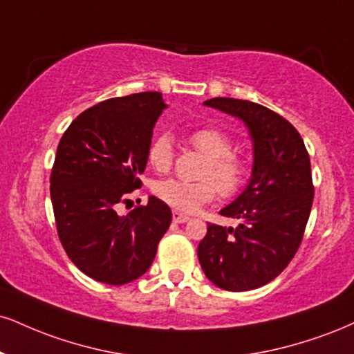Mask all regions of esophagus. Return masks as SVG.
Here are the masks:
<instances>
[{"label": "esophagus", "instance_id": "obj_1", "mask_svg": "<svg viewBox=\"0 0 354 354\" xmlns=\"http://www.w3.org/2000/svg\"><path fill=\"white\" fill-rule=\"evenodd\" d=\"M173 221H174V223H178V224H183V223H186V221H189V218L186 214H183V212L174 211L173 212Z\"/></svg>", "mask_w": 354, "mask_h": 354}]
</instances>
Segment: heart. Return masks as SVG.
Listing matches in <instances>:
<instances>
[{
    "mask_svg": "<svg viewBox=\"0 0 354 354\" xmlns=\"http://www.w3.org/2000/svg\"><path fill=\"white\" fill-rule=\"evenodd\" d=\"M196 150L206 156L199 176L204 180L183 181L163 180L153 186V193L173 209L194 212L214 199L216 193L223 198H236L245 188L250 178L249 161L232 153V140L214 127H203L189 135ZM173 142L168 133H160L151 140L147 160L156 171H168L173 165Z\"/></svg>",
    "mask_w": 354,
    "mask_h": 354,
    "instance_id": "heart-1",
    "label": "heart"
}]
</instances>
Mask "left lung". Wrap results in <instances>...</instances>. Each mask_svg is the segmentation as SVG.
Listing matches in <instances>:
<instances>
[{
	"instance_id": "left-lung-1",
	"label": "left lung",
	"mask_w": 354,
	"mask_h": 354,
	"mask_svg": "<svg viewBox=\"0 0 354 354\" xmlns=\"http://www.w3.org/2000/svg\"><path fill=\"white\" fill-rule=\"evenodd\" d=\"M204 105L245 123L254 142V168L244 193L219 211L239 219V225L207 223L199 263L219 288L254 290L282 274L304 239L315 193L310 156L295 127L274 110L227 97Z\"/></svg>"
}]
</instances>
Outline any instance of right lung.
<instances>
[{
	"label": "right lung",
	"mask_w": 354,
	"mask_h": 354,
	"mask_svg": "<svg viewBox=\"0 0 354 354\" xmlns=\"http://www.w3.org/2000/svg\"><path fill=\"white\" fill-rule=\"evenodd\" d=\"M166 104L160 92L115 97L84 110L64 131L50 171L59 241L79 270L123 285L150 269L171 209L150 196L125 216L117 206L142 188L153 127Z\"/></svg>",
	"instance_id": "obj_1"
}]
</instances>
